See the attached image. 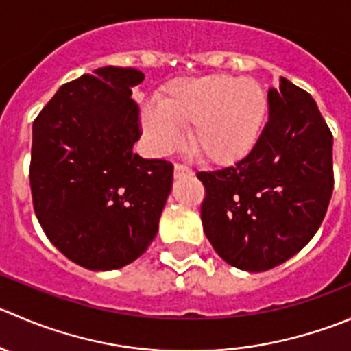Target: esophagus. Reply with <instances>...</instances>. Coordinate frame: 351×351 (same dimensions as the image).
<instances>
[{
  "mask_svg": "<svg viewBox=\"0 0 351 351\" xmlns=\"http://www.w3.org/2000/svg\"><path fill=\"white\" fill-rule=\"evenodd\" d=\"M193 173L190 171L189 168H185V166L182 165H175V178H185V176H192Z\"/></svg>",
  "mask_w": 351,
  "mask_h": 351,
  "instance_id": "1",
  "label": "esophagus"
}]
</instances>
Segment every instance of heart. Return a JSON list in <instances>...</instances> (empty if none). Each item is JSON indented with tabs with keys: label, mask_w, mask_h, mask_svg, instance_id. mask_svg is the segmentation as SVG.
<instances>
[{
	"label": "heart",
	"mask_w": 351,
	"mask_h": 351,
	"mask_svg": "<svg viewBox=\"0 0 351 351\" xmlns=\"http://www.w3.org/2000/svg\"><path fill=\"white\" fill-rule=\"evenodd\" d=\"M266 117L267 97L258 82L216 73L171 82L159 104L142 108L141 120L156 154L178 147L182 127L192 125V147L206 161L230 165L254 151Z\"/></svg>",
	"instance_id": "b5f03b06"
}]
</instances>
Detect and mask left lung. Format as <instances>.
Returning <instances> with one entry per match:
<instances>
[{
  "label": "left lung",
  "instance_id": "8db88e82",
  "mask_svg": "<svg viewBox=\"0 0 351 351\" xmlns=\"http://www.w3.org/2000/svg\"><path fill=\"white\" fill-rule=\"evenodd\" d=\"M254 151L197 173L206 186L204 233L221 258L248 273L273 269L321 226L332 193V135L308 93L281 77Z\"/></svg>",
  "mask_w": 351,
  "mask_h": 351
}]
</instances>
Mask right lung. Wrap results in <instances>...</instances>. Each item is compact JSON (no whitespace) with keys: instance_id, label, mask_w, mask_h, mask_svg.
<instances>
[{"instance_id":"1","label":"right lung","mask_w":351,"mask_h":351,"mask_svg":"<svg viewBox=\"0 0 351 351\" xmlns=\"http://www.w3.org/2000/svg\"><path fill=\"white\" fill-rule=\"evenodd\" d=\"M145 75L103 66L61 85L32 125L30 190L51 243L90 271L141 257L171 193L173 165L135 154L132 87Z\"/></svg>"}]
</instances>
